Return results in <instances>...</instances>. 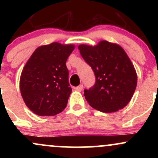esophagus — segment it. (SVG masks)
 <instances>
[{
	"label": "esophagus",
	"instance_id": "34e87169",
	"mask_svg": "<svg viewBox=\"0 0 158 158\" xmlns=\"http://www.w3.org/2000/svg\"><path fill=\"white\" fill-rule=\"evenodd\" d=\"M75 89L78 90V91H81V90H82V89H83V85H79V86L76 87Z\"/></svg>",
	"mask_w": 158,
	"mask_h": 158
}]
</instances>
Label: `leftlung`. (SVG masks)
Returning a JSON list of instances; mask_svg holds the SVG:
<instances>
[{
  "label": "left lung",
  "instance_id": "left-lung-1",
  "mask_svg": "<svg viewBox=\"0 0 158 158\" xmlns=\"http://www.w3.org/2000/svg\"><path fill=\"white\" fill-rule=\"evenodd\" d=\"M81 56L91 67L95 84L84 90L92 108L104 113L122 109L131 100L137 86V73L126 52L118 44L102 41L97 46L81 44Z\"/></svg>",
  "mask_w": 158,
  "mask_h": 158
}]
</instances>
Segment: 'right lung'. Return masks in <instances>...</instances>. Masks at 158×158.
I'll use <instances>...</instances> for the list:
<instances>
[{
    "mask_svg": "<svg viewBox=\"0 0 158 158\" xmlns=\"http://www.w3.org/2000/svg\"><path fill=\"white\" fill-rule=\"evenodd\" d=\"M74 45L58 42L38 48L23 68L20 90L26 106L39 116H54L66 108L72 88L66 66Z\"/></svg>",
    "mask_w": 158,
    "mask_h": 158,
    "instance_id": "add662e5",
    "label": "right lung"
}]
</instances>
